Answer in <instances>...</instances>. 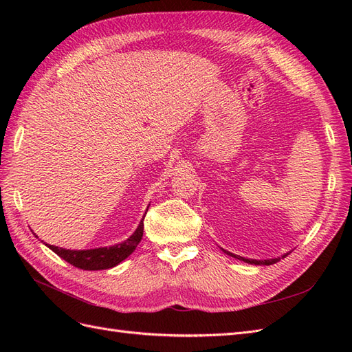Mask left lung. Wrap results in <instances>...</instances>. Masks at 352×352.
Segmentation results:
<instances>
[{
    "label": "left lung",
    "mask_w": 352,
    "mask_h": 352,
    "mask_svg": "<svg viewBox=\"0 0 352 352\" xmlns=\"http://www.w3.org/2000/svg\"><path fill=\"white\" fill-rule=\"evenodd\" d=\"M225 251V250H223ZM226 254H229L230 257H235V258H238V260H241V261H245V263H250V264H264V265H270V264H274V263H278L280 258H272V260H264V261H261V260H250V258H243V257H239V255H235V254H232V252H229V251H225ZM287 255V254H286ZM286 255H283V257H286Z\"/></svg>",
    "instance_id": "8db88e82"
}]
</instances>
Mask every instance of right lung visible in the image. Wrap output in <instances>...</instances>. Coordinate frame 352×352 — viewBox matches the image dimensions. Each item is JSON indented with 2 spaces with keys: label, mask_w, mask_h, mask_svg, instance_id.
<instances>
[{
  "label": "right lung",
  "mask_w": 352,
  "mask_h": 352,
  "mask_svg": "<svg viewBox=\"0 0 352 352\" xmlns=\"http://www.w3.org/2000/svg\"><path fill=\"white\" fill-rule=\"evenodd\" d=\"M142 235H144V219L141 220L140 226H138V229L129 239H126L122 243H117L114 247L74 251V250L58 248V247H54V245H48V248L54 251L58 257H61L63 260L70 263L78 269L104 270V269L114 267V265H117L124 258L129 257L138 247V243L141 242Z\"/></svg>",
  "instance_id": "1"
}]
</instances>
